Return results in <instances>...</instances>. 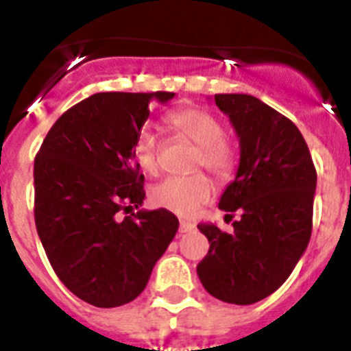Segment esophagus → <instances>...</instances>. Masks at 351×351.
<instances>
[{
    "mask_svg": "<svg viewBox=\"0 0 351 351\" xmlns=\"http://www.w3.org/2000/svg\"><path fill=\"white\" fill-rule=\"evenodd\" d=\"M193 230H195L193 223H190V221L179 223V232H181V234H186V232H193Z\"/></svg>",
    "mask_w": 351,
    "mask_h": 351,
    "instance_id": "34e87169",
    "label": "esophagus"
}]
</instances>
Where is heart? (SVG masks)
<instances>
[{"mask_svg":"<svg viewBox=\"0 0 351 351\" xmlns=\"http://www.w3.org/2000/svg\"><path fill=\"white\" fill-rule=\"evenodd\" d=\"M176 135L198 145L195 167H206L214 178L228 181L237 170V154L225 141V126L213 114L195 107L172 110L167 117ZM158 142L153 128H142L133 142V156L144 172H158ZM213 195V186L204 173L188 178H167L154 186L151 198L154 206L163 207L178 216H191Z\"/></svg>","mask_w":351,"mask_h":351,"instance_id":"obj_1","label":"heart"}]
</instances>
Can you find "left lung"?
Returning a JSON list of instances; mask_svg holds the SVG:
<instances>
[{
	"label": "left lung",
	"instance_id": "8db88e82",
	"mask_svg": "<svg viewBox=\"0 0 351 351\" xmlns=\"http://www.w3.org/2000/svg\"><path fill=\"white\" fill-rule=\"evenodd\" d=\"M214 101L241 145L219 209L241 218L232 234L198 225L210 246L197 274L213 297L247 306L278 290L308 247L316 170L302 133L283 114L251 95H214Z\"/></svg>",
	"mask_w": 351,
	"mask_h": 351
}]
</instances>
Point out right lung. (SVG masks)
<instances>
[{
    "instance_id": "right-lung-1",
    "label": "right lung",
    "mask_w": 351,
    "mask_h": 351,
    "mask_svg": "<svg viewBox=\"0 0 351 351\" xmlns=\"http://www.w3.org/2000/svg\"><path fill=\"white\" fill-rule=\"evenodd\" d=\"M173 93H96L56 121L35 158V223L52 269L68 290L96 308L142 293L179 228L167 209L138 210L144 176L133 142L153 100Z\"/></svg>"
}]
</instances>
